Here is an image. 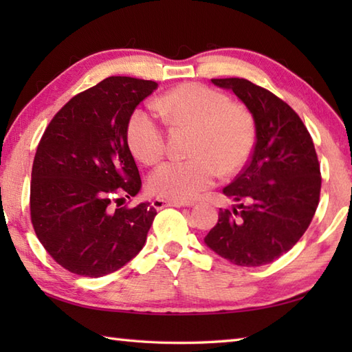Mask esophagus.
I'll use <instances>...</instances> for the list:
<instances>
[{
  "instance_id": "1",
  "label": "esophagus",
  "mask_w": 352,
  "mask_h": 352,
  "mask_svg": "<svg viewBox=\"0 0 352 352\" xmlns=\"http://www.w3.org/2000/svg\"><path fill=\"white\" fill-rule=\"evenodd\" d=\"M153 206L157 210H162L164 207H183V206H190L188 203H182V201H166L162 198H154L153 199Z\"/></svg>"
}]
</instances>
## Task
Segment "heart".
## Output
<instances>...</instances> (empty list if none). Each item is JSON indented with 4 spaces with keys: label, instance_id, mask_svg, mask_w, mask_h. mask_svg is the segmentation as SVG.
Segmentation results:
<instances>
[{
    "label": "heart",
    "instance_id": "heart-1",
    "mask_svg": "<svg viewBox=\"0 0 352 352\" xmlns=\"http://www.w3.org/2000/svg\"><path fill=\"white\" fill-rule=\"evenodd\" d=\"M154 109L175 129H193L192 159L166 162L153 170L148 188L153 195L172 201L195 199L221 175L237 174L252 154L257 126L251 110L213 87L182 83L164 92ZM131 154L144 164L164 155L166 139L162 125L144 107L134 109L125 126Z\"/></svg>",
    "mask_w": 352,
    "mask_h": 352
}]
</instances>
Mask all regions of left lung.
I'll use <instances>...</instances> for the list:
<instances>
[{"mask_svg": "<svg viewBox=\"0 0 352 352\" xmlns=\"http://www.w3.org/2000/svg\"><path fill=\"white\" fill-rule=\"evenodd\" d=\"M231 89L256 119L251 159L223 193L237 201L219 210L204 242L237 266L272 263L309 228L320 195V166L301 118L278 96L245 78H212Z\"/></svg>", "mask_w": 352, "mask_h": 352, "instance_id": "left-lung-1", "label": "left lung"}]
</instances>
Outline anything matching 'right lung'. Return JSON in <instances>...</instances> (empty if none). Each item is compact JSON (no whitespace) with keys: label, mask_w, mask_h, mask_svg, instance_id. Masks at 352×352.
Listing matches in <instances>:
<instances>
[{"label":"right lung","mask_w":352,"mask_h":352,"mask_svg":"<svg viewBox=\"0 0 352 352\" xmlns=\"http://www.w3.org/2000/svg\"><path fill=\"white\" fill-rule=\"evenodd\" d=\"M157 86L151 80L109 77L72 96L42 134L30 216L39 242L66 271L104 276L145 245L157 210L149 203L121 206L142 186L125 126Z\"/></svg>","instance_id":"obj_1"}]
</instances>
